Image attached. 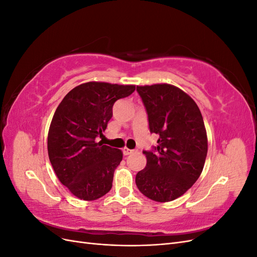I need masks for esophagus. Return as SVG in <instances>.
Returning <instances> with one entry per match:
<instances>
[{
  "label": "esophagus",
  "mask_w": 257,
  "mask_h": 257,
  "mask_svg": "<svg viewBox=\"0 0 257 257\" xmlns=\"http://www.w3.org/2000/svg\"><path fill=\"white\" fill-rule=\"evenodd\" d=\"M123 152H124V154H125V155H128V154L134 153V152H135V150H131V149H127V148H124V149H123Z\"/></svg>",
  "instance_id": "34e87169"
}]
</instances>
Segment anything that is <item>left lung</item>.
I'll use <instances>...</instances> for the list:
<instances>
[{
    "mask_svg": "<svg viewBox=\"0 0 257 257\" xmlns=\"http://www.w3.org/2000/svg\"><path fill=\"white\" fill-rule=\"evenodd\" d=\"M151 133L159 135L155 152H147V165L136 175L145 196L172 201L197 181L208 151L207 132L197 104L184 91L168 83L137 85Z\"/></svg>",
    "mask_w": 257,
    "mask_h": 257,
    "instance_id": "left-lung-1",
    "label": "left lung"
}]
</instances>
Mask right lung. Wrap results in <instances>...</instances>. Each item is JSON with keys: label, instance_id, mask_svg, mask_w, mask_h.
<instances>
[{"label": "right lung", "instance_id": "add662e5", "mask_svg": "<svg viewBox=\"0 0 257 257\" xmlns=\"http://www.w3.org/2000/svg\"><path fill=\"white\" fill-rule=\"evenodd\" d=\"M135 91L134 84L89 81L69 91L59 104L48 132V155L60 182L74 196L95 200L112 188L120 149L96 142L112 116L115 100Z\"/></svg>", "mask_w": 257, "mask_h": 257}]
</instances>
